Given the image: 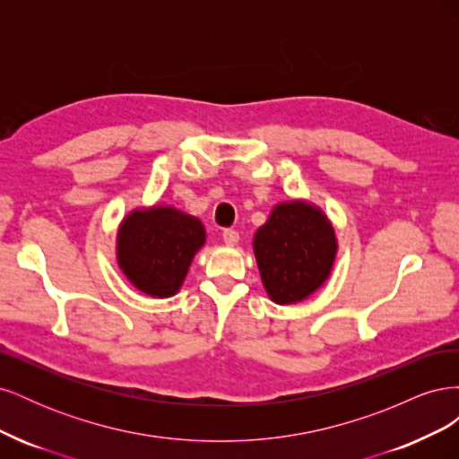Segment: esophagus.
<instances>
[{
    "instance_id": "obj_1",
    "label": "esophagus",
    "mask_w": 459,
    "mask_h": 459,
    "mask_svg": "<svg viewBox=\"0 0 459 459\" xmlns=\"http://www.w3.org/2000/svg\"><path fill=\"white\" fill-rule=\"evenodd\" d=\"M221 239H224V243L228 245V247H233V245H238V241H239V233L235 231V230H224L221 231Z\"/></svg>"
}]
</instances>
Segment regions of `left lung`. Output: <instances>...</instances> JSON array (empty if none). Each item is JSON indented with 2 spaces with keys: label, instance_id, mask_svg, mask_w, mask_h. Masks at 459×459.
<instances>
[{
  "label": "left lung",
  "instance_id": "left-lung-1",
  "mask_svg": "<svg viewBox=\"0 0 459 459\" xmlns=\"http://www.w3.org/2000/svg\"><path fill=\"white\" fill-rule=\"evenodd\" d=\"M253 248L268 297L275 304H295L327 281L339 245L322 208L297 199L272 208Z\"/></svg>",
  "mask_w": 459,
  "mask_h": 459
}]
</instances>
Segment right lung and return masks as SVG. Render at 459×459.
I'll use <instances>...</instances> for the list:
<instances>
[{
  "label": "right lung",
  "mask_w": 459,
  "mask_h": 459,
  "mask_svg": "<svg viewBox=\"0 0 459 459\" xmlns=\"http://www.w3.org/2000/svg\"><path fill=\"white\" fill-rule=\"evenodd\" d=\"M206 241L201 220L170 204L134 208L117 233V262L126 280L155 299L174 297Z\"/></svg>",
  "instance_id": "obj_1"
}]
</instances>
